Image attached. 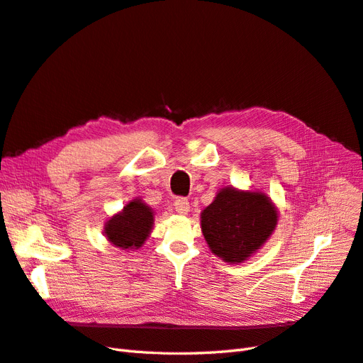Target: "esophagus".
Instances as JSON below:
<instances>
[{"mask_svg": "<svg viewBox=\"0 0 363 363\" xmlns=\"http://www.w3.org/2000/svg\"><path fill=\"white\" fill-rule=\"evenodd\" d=\"M174 206H175V211H177V213L180 215H186L191 208L188 199H184V196H179V199L174 201Z\"/></svg>", "mask_w": 363, "mask_h": 363, "instance_id": "1", "label": "esophagus"}]
</instances>
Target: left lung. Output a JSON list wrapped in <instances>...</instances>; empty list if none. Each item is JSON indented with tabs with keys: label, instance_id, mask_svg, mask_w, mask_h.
<instances>
[{
	"label": "left lung",
	"instance_id": "1",
	"mask_svg": "<svg viewBox=\"0 0 363 363\" xmlns=\"http://www.w3.org/2000/svg\"><path fill=\"white\" fill-rule=\"evenodd\" d=\"M277 225V211L262 192L219 191L201 213V230L213 255L240 263L259 250Z\"/></svg>",
	"mask_w": 363,
	"mask_h": 363
}]
</instances>
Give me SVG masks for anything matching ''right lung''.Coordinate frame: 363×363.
<instances>
[{
	"label": "right lung",
	"instance_id": "add662e5",
	"mask_svg": "<svg viewBox=\"0 0 363 363\" xmlns=\"http://www.w3.org/2000/svg\"><path fill=\"white\" fill-rule=\"evenodd\" d=\"M152 221L151 208L140 200H135L130 201L123 212L108 219L104 233L115 247L136 250L145 242Z\"/></svg>",
	"mask_w": 363,
	"mask_h": 363
}]
</instances>
